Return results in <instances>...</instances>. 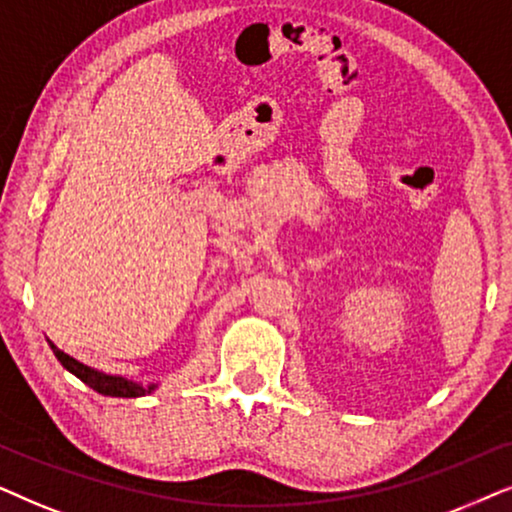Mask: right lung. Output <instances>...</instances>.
Masks as SVG:
<instances>
[{"mask_svg":"<svg viewBox=\"0 0 512 512\" xmlns=\"http://www.w3.org/2000/svg\"><path fill=\"white\" fill-rule=\"evenodd\" d=\"M51 349L56 353L60 363H63L65 370H70L74 377H79L86 386H91L93 391H98L102 395H112V398H140V395L152 393L156 388V384H149L147 388H142L140 384H135V381L117 377V374H105V372L93 370V367H88L84 363H79V360H74L72 356H67V353L60 351L56 344H51Z\"/></svg>","mask_w":512,"mask_h":512,"instance_id":"right-lung-1","label":"right lung"}]
</instances>
